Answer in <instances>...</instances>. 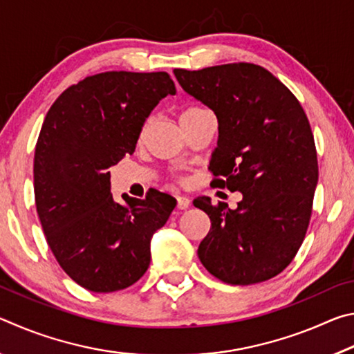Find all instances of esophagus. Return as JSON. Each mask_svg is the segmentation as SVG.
<instances>
[{
    "mask_svg": "<svg viewBox=\"0 0 354 354\" xmlns=\"http://www.w3.org/2000/svg\"><path fill=\"white\" fill-rule=\"evenodd\" d=\"M190 206V200L187 196H178L176 198V207L179 211H184V209H187Z\"/></svg>",
    "mask_w": 354,
    "mask_h": 354,
    "instance_id": "1",
    "label": "esophagus"
}]
</instances>
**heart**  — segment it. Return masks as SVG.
I'll list each match as a JSON object with an SVG mask.
<instances>
[{
    "instance_id": "1",
    "label": "heart",
    "mask_w": 354,
    "mask_h": 354,
    "mask_svg": "<svg viewBox=\"0 0 354 354\" xmlns=\"http://www.w3.org/2000/svg\"><path fill=\"white\" fill-rule=\"evenodd\" d=\"M206 109H203V107H198V106H192V107H187L183 113H181V120L184 118H189V117H194V115H198V113L205 112Z\"/></svg>"
}]
</instances>
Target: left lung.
Wrapping results in <instances>:
<instances>
[{
  "instance_id": "1",
  "label": "left lung",
  "mask_w": 354,
  "mask_h": 354,
  "mask_svg": "<svg viewBox=\"0 0 354 354\" xmlns=\"http://www.w3.org/2000/svg\"><path fill=\"white\" fill-rule=\"evenodd\" d=\"M181 87L212 109L218 142L209 170L215 187L239 190L237 209L194 200L211 218L198 257L215 278L248 286L277 277L306 236L319 165L301 104L261 65L239 62L173 71Z\"/></svg>"
}]
</instances>
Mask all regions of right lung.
Wrapping results in <instances>:
<instances>
[{
    "mask_svg": "<svg viewBox=\"0 0 354 354\" xmlns=\"http://www.w3.org/2000/svg\"><path fill=\"white\" fill-rule=\"evenodd\" d=\"M175 93L165 71H104L70 86L46 113L34 154L35 206L59 266L84 289H127L148 270L149 242L176 200L156 190L120 205L109 169L134 153L149 113Z\"/></svg>",
    "mask_w": 354,
    "mask_h": 354,
    "instance_id": "add662e5",
    "label": "right lung"
}]
</instances>
